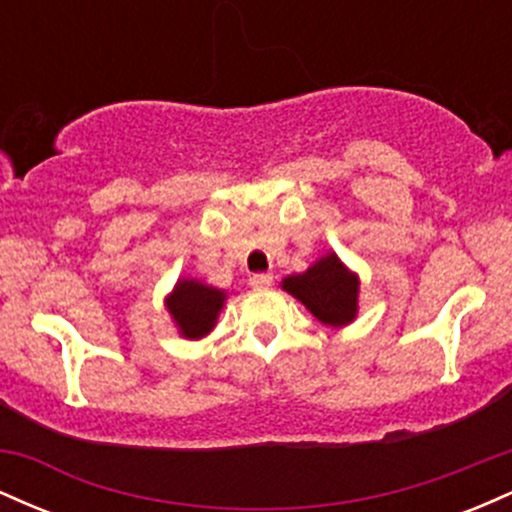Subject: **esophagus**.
I'll use <instances>...</instances> for the list:
<instances>
[{
	"instance_id": "obj_1",
	"label": "esophagus",
	"mask_w": 512,
	"mask_h": 512,
	"mask_svg": "<svg viewBox=\"0 0 512 512\" xmlns=\"http://www.w3.org/2000/svg\"><path fill=\"white\" fill-rule=\"evenodd\" d=\"M274 284V274H252L250 286L252 289H269Z\"/></svg>"
}]
</instances>
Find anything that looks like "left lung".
<instances>
[{
  "label": "left lung",
  "instance_id": "8db88e82",
  "mask_svg": "<svg viewBox=\"0 0 512 512\" xmlns=\"http://www.w3.org/2000/svg\"><path fill=\"white\" fill-rule=\"evenodd\" d=\"M284 289L325 325L342 327L356 317L358 279L334 252L315 262L308 272L284 279Z\"/></svg>",
  "mask_w": 512,
  "mask_h": 512
}]
</instances>
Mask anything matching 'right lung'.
I'll return each instance as SVG.
<instances>
[{
  "mask_svg": "<svg viewBox=\"0 0 512 512\" xmlns=\"http://www.w3.org/2000/svg\"><path fill=\"white\" fill-rule=\"evenodd\" d=\"M223 298V291L185 279L178 281L173 296L168 298V310L187 339H199L214 327Z\"/></svg>",
  "mask_w": 512,
  "mask_h": 512,
  "instance_id": "obj_1",
  "label": "right lung"
}]
</instances>
